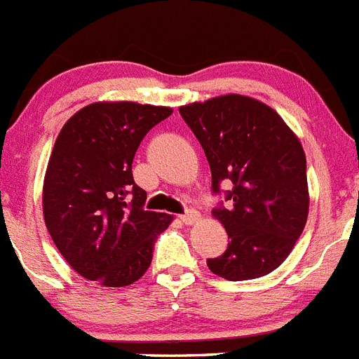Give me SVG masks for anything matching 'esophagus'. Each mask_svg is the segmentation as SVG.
<instances>
[{
    "mask_svg": "<svg viewBox=\"0 0 359 359\" xmlns=\"http://www.w3.org/2000/svg\"><path fill=\"white\" fill-rule=\"evenodd\" d=\"M180 220H182L184 224H193V222H197L198 220V211L195 210H188L186 213L180 215Z\"/></svg>",
    "mask_w": 359,
    "mask_h": 359,
    "instance_id": "34e87169",
    "label": "esophagus"
}]
</instances>
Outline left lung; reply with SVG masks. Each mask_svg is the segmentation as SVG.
I'll list each match as a JSON object with an SVG mask.
<instances>
[{"mask_svg":"<svg viewBox=\"0 0 359 359\" xmlns=\"http://www.w3.org/2000/svg\"><path fill=\"white\" fill-rule=\"evenodd\" d=\"M179 111L210 162L211 191L220 197L213 215L229 238L220 257L208 258V267L231 282L269 274L289 257L307 222L300 141L273 108L236 93Z\"/></svg>","mask_w":359,"mask_h":359,"instance_id":"1","label":"left lung"}]
</instances>
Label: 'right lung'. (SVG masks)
<instances>
[{"label":"right lung","mask_w":359,"mask_h":359,"mask_svg":"<svg viewBox=\"0 0 359 359\" xmlns=\"http://www.w3.org/2000/svg\"><path fill=\"white\" fill-rule=\"evenodd\" d=\"M166 106L93 102L57 135L43 186V213L55 248L81 276L108 287L139 280L171 217L144 210L132 164Z\"/></svg>","instance_id":"1"}]
</instances>
